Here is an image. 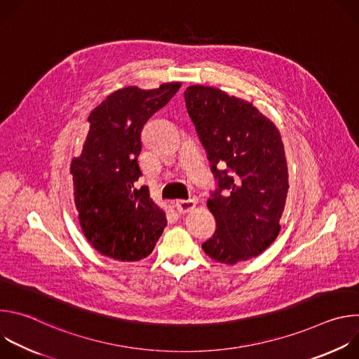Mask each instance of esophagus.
I'll return each mask as SVG.
<instances>
[{"mask_svg":"<svg viewBox=\"0 0 359 359\" xmlns=\"http://www.w3.org/2000/svg\"><path fill=\"white\" fill-rule=\"evenodd\" d=\"M196 201L194 200H177L175 203V208L179 213H189L194 209Z\"/></svg>","mask_w":359,"mask_h":359,"instance_id":"esophagus-1","label":"esophagus"}]
</instances>
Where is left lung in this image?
<instances>
[{
  "label": "left lung",
  "mask_w": 359,
  "mask_h": 359,
  "mask_svg": "<svg viewBox=\"0 0 359 359\" xmlns=\"http://www.w3.org/2000/svg\"><path fill=\"white\" fill-rule=\"evenodd\" d=\"M184 100L217 180L208 200L217 227L201 248L223 264L257 257L281 229L288 191L281 133L251 102L222 89L191 85Z\"/></svg>",
  "instance_id": "left-lung-1"
}]
</instances>
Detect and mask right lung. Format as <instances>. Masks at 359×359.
<instances>
[{
	"label": "right lung",
	"mask_w": 359,
	"mask_h": 359,
	"mask_svg": "<svg viewBox=\"0 0 359 359\" xmlns=\"http://www.w3.org/2000/svg\"><path fill=\"white\" fill-rule=\"evenodd\" d=\"M182 86H126L111 93L89 115L81 156L71 162L79 224L90 245L119 262H137L153 251L168 224L166 213L139 186L140 133L149 118Z\"/></svg>",
	"instance_id": "right-lung-1"
}]
</instances>
